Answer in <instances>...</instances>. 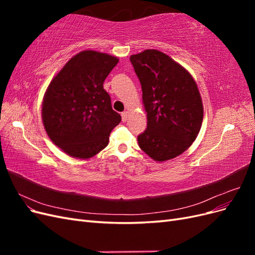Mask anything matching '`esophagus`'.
I'll return each instance as SVG.
<instances>
[{"label":"esophagus","mask_w":255,"mask_h":255,"mask_svg":"<svg viewBox=\"0 0 255 255\" xmlns=\"http://www.w3.org/2000/svg\"><path fill=\"white\" fill-rule=\"evenodd\" d=\"M121 117H122V121L126 122L128 120V112H123L121 114Z\"/></svg>","instance_id":"esophagus-1"}]
</instances>
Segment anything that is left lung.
Segmentation results:
<instances>
[{"label":"left lung","instance_id":"8db88e82","mask_svg":"<svg viewBox=\"0 0 255 255\" xmlns=\"http://www.w3.org/2000/svg\"><path fill=\"white\" fill-rule=\"evenodd\" d=\"M142 89L148 125L137 137L140 149L154 160L171 159L197 138L203 105L197 84L166 54L145 50L129 57Z\"/></svg>","mask_w":255,"mask_h":255}]
</instances>
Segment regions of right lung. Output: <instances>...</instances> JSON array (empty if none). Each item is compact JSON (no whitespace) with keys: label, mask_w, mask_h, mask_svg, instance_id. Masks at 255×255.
<instances>
[{"label":"right lung","mask_w":255,"mask_h":255,"mask_svg":"<svg viewBox=\"0 0 255 255\" xmlns=\"http://www.w3.org/2000/svg\"><path fill=\"white\" fill-rule=\"evenodd\" d=\"M118 59L109 54L84 51L72 57L45 92L42 120L58 148L69 155L89 158L109 143L121 116L113 110L103 83Z\"/></svg>","instance_id":"add662e5"}]
</instances>
